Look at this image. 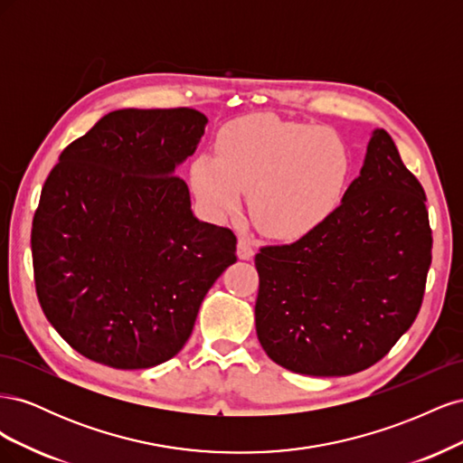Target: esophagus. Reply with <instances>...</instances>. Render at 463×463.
Listing matches in <instances>:
<instances>
[{
	"mask_svg": "<svg viewBox=\"0 0 463 463\" xmlns=\"http://www.w3.org/2000/svg\"><path fill=\"white\" fill-rule=\"evenodd\" d=\"M253 255H255V249L247 240L237 241V257H240L241 260H250L253 259Z\"/></svg>",
	"mask_w": 463,
	"mask_h": 463,
	"instance_id": "esophagus-1",
	"label": "esophagus"
}]
</instances>
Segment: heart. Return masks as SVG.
<instances>
[{"label":"heart","mask_w":463,"mask_h":463,"mask_svg":"<svg viewBox=\"0 0 463 463\" xmlns=\"http://www.w3.org/2000/svg\"><path fill=\"white\" fill-rule=\"evenodd\" d=\"M349 154L338 137L305 123L255 116L226 125L216 156L201 154L191 184L206 213L233 216L249 193L255 226L274 240H298L340 204Z\"/></svg>","instance_id":"1"}]
</instances>
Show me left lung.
<instances>
[{"label": "left lung", "instance_id": "obj_1", "mask_svg": "<svg viewBox=\"0 0 463 463\" xmlns=\"http://www.w3.org/2000/svg\"><path fill=\"white\" fill-rule=\"evenodd\" d=\"M425 191L384 129L371 133L340 206L291 245L262 247L255 325L288 371L354 374L381 361L423 301L432 235Z\"/></svg>", "mask_w": 463, "mask_h": 463}]
</instances>
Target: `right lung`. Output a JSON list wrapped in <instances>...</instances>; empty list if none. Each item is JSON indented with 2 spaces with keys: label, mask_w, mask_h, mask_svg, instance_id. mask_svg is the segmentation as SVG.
<instances>
[{
  "label": "right lung",
  "mask_w": 463,
  "mask_h": 463,
  "mask_svg": "<svg viewBox=\"0 0 463 463\" xmlns=\"http://www.w3.org/2000/svg\"><path fill=\"white\" fill-rule=\"evenodd\" d=\"M206 123L191 108L109 111L50 172L33 220L34 284L80 355L114 369L172 359L237 260L233 232L194 216L175 175Z\"/></svg>",
  "instance_id": "obj_1"
}]
</instances>
